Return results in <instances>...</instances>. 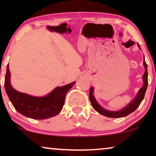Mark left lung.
<instances>
[{
	"label": "left lung",
	"mask_w": 156,
	"mask_h": 156,
	"mask_svg": "<svg viewBox=\"0 0 156 156\" xmlns=\"http://www.w3.org/2000/svg\"><path fill=\"white\" fill-rule=\"evenodd\" d=\"M138 47L140 49V47L139 44H138ZM144 66L145 68V72L143 75V81H144V84L141 88L139 89L138 91L137 94L135 97V98L130 102L129 104H127L124 108L119 111H109L107 109L104 108L101 105H99V103L96 100L94 96V87H91L89 91V99L92 105V107L97 111L98 113L100 114L103 115V116L109 117V118H121V117L126 116L128 115L131 114L133 112L138 106H139L140 104L144 99L145 94H146L147 87H148V70H147V64L146 63V61L144 58Z\"/></svg>",
	"instance_id": "8db88e82"
}]
</instances>
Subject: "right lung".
<instances>
[{
    "instance_id": "right-lung-1",
    "label": "right lung",
    "mask_w": 156,
    "mask_h": 156,
    "mask_svg": "<svg viewBox=\"0 0 156 156\" xmlns=\"http://www.w3.org/2000/svg\"><path fill=\"white\" fill-rule=\"evenodd\" d=\"M75 82L57 87L44 97H34L12 88L10 84L9 65H8L4 87L12 106L20 114L33 119H47L57 116L61 112L65 104L66 94Z\"/></svg>"
}]
</instances>
